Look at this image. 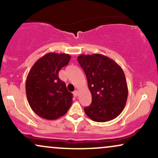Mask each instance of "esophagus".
<instances>
[{"instance_id":"34e87169","label":"esophagus","mask_w":158,"mask_h":158,"mask_svg":"<svg viewBox=\"0 0 158 158\" xmlns=\"http://www.w3.org/2000/svg\"><path fill=\"white\" fill-rule=\"evenodd\" d=\"M73 94V96H74V97H78V95H79V92H78V90H74Z\"/></svg>"}]
</instances>
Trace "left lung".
<instances>
[{"mask_svg":"<svg viewBox=\"0 0 158 158\" xmlns=\"http://www.w3.org/2000/svg\"><path fill=\"white\" fill-rule=\"evenodd\" d=\"M77 60L84 70L92 95L85 114L95 122H107L117 117L124 109L128 86L124 72L113 59L102 55H80Z\"/></svg>","mask_w":158,"mask_h":158,"instance_id":"8db88e82","label":"left lung"}]
</instances>
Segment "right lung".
Instances as JSON below:
<instances>
[{
	"label": "right lung",
	"instance_id": "right-lung-1",
	"mask_svg": "<svg viewBox=\"0 0 158 158\" xmlns=\"http://www.w3.org/2000/svg\"><path fill=\"white\" fill-rule=\"evenodd\" d=\"M70 58L69 54L48 52L36 61L27 75V101L41 118L59 119L72 105L73 94L59 77V72L68 64Z\"/></svg>",
	"mask_w": 158,
	"mask_h": 158
}]
</instances>
